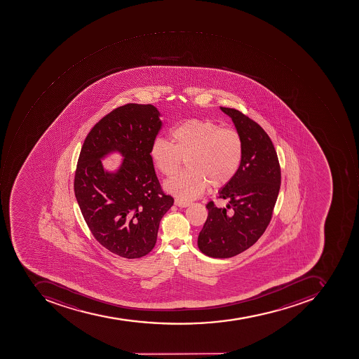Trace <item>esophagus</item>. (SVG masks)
<instances>
[{"label":"esophagus","mask_w":359,"mask_h":359,"mask_svg":"<svg viewBox=\"0 0 359 359\" xmlns=\"http://www.w3.org/2000/svg\"><path fill=\"white\" fill-rule=\"evenodd\" d=\"M175 204H176L177 206H179V208H188L191 203L187 202V201L180 200V198H176V200H175Z\"/></svg>","instance_id":"1"}]
</instances>
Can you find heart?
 <instances>
[{"label": "heart", "mask_w": 359, "mask_h": 359, "mask_svg": "<svg viewBox=\"0 0 359 359\" xmlns=\"http://www.w3.org/2000/svg\"><path fill=\"white\" fill-rule=\"evenodd\" d=\"M170 141L155 140L149 155L154 166L167 178L176 177L186 159L188 170L166 183V190L182 201L200 196L206 184L214 189L226 186L243 161L241 135L210 120L181 122L171 130Z\"/></svg>", "instance_id": "b5f03b06"}]
</instances>
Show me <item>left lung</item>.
Masks as SVG:
<instances>
[{
  "label": "left lung",
  "mask_w": 359,
  "mask_h": 359,
  "mask_svg": "<svg viewBox=\"0 0 359 359\" xmlns=\"http://www.w3.org/2000/svg\"><path fill=\"white\" fill-rule=\"evenodd\" d=\"M233 119L243 142V157L236 176L219 191L226 208L208 202V215L198 238L201 252L227 259L255 245L272 219L280 188V166L270 136L257 122L233 108L220 107Z\"/></svg>",
  "instance_id": "obj_1"
}]
</instances>
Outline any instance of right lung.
Returning a JSON list of instances; mask_svg holds the SVG:
<instances>
[{
  "mask_svg": "<svg viewBox=\"0 0 359 359\" xmlns=\"http://www.w3.org/2000/svg\"><path fill=\"white\" fill-rule=\"evenodd\" d=\"M161 128L153 104L118 107L87 134L77 161L74 192L83 217L102 247L126 259L151 252L161 219L173 205L149 155ZM112 150L125 159L119 171L109 174L100 158Z\"/></svg>",
  "mask_w": 359,
  "mask_h": 359,
  "instance_id": "right-lung-1",
  "label": "right lung"
}]
</instances>
